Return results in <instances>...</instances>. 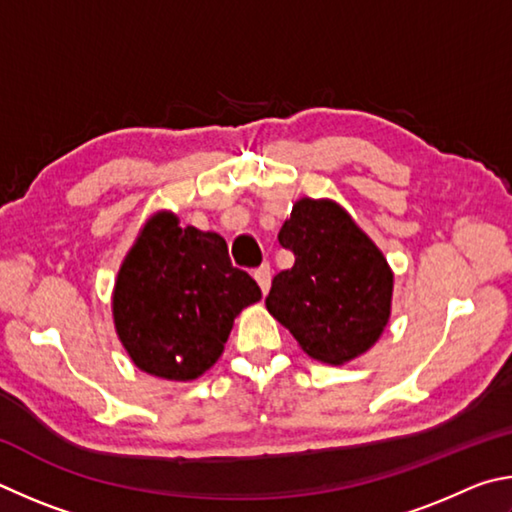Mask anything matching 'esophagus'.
<instances>
[{"label": "esophagus", "mask_w": 512, "mask_h": 512, "mask_svg": "<svg viewBox=\"0 0 512 512\" xmlns=\"http://www.w3.org/2000/svg\"><path fill=\"white\" fill-rule=\"evenodd\" d=\"M254 279L258 281V285H261V290H263V294H267V290H270V285H272V267L270 265H261L258 267V270L254 272Z\"/></svg>", "instance_id": "34e87169"}]
</instances>
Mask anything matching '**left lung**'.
<instances>
[{"instance_id": "1", "label": "left lung", "mask_w": 512, "mask_h": 512, "mask_svg": "<svg viewBox=\"0 0 512 512\" xmlns=\"http://www.w3.org/2000/svg\"><path fill=\"white\" fill-rule=\"evenodd\" d=\"M279 242L294 265L265 306L312 360L346 364L378 342L391 317L393 272L375 242L333 200L301 197Z\"/></svg>"}]
</instances>
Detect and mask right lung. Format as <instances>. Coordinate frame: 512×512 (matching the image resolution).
<instances>
[{"label": "right lung", "mask_w": 512, "mask_h": 512, "mask_svg": "<svg viewBox=\"0 0 512 512\" xmlns=\"http://www.w3.org/2000/svg\"><path fill=\"white\" fill-rule=\"evenodd\" d=\"M258 299L261 288L231 265L222 236L159 211L116 276L114 328L141 371L186 382L218 362L233 319Z\"/></svg>", "instance_id": "right-lung-1"}]
</instances>
